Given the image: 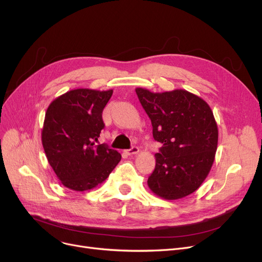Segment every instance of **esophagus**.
Listing matches in <instances>:
<instances>
[{
  "instance_id": "34e87169",
  "label": "esophagus",
  "mask_w": 262,
  "mask_h": 262,
  "mask_svg": "<svg viewBox=\"0 0 262 262\" xmlns=\"http://www.w3.org/2000/svg\"><path fill=\"white\" fill-rule=\"evenodd\" d=\"M124 153H125V154H126V155H128V156L136 155V154H138V153H139V147H138V146H133V147H132V148H129V149L124 150Z\"/></svg>"
}]
</instances>
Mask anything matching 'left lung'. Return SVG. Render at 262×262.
I'll use <instances>...</instances> for the list:
<instances>
[{"label": "left lung", "instance_id": "1", "mask_svg": "<svg viewBox=\"0 0 262 262\" xmlns=\"http://www.w3.org/2000/svg\"><path fill=\"white\" fill-rule=\"evenodd\" d=\"M162 146L148 188L164 200L183 199L200 188L214 161L219 132L209 105L187 90L161 93L136 88Z\"/></svg>", "mask_w": 262, "mask_h": 262}]
</instances>
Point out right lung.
<instances>
[{"instance_id": "1", "label": "right lung", "mask_w": 262, "mask_h": 262, "mask_svg": "<svg viewBox=\"0 0 262 262\" xmlns=\"http://www.w3.org/2000/svg\"><path fill=\"white\" fill-rule=\"evenodd\" d=\"M113 90H70L46 113L41 141L50 166L61 184L74 191L101 185L121 160L107 144H96L105 124L103 109Z\"/></svg>"}]
</instances>
